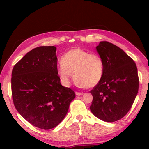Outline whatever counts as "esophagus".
Wrapping results in <instances>:
<instances>
[{
  "label": "esophagus",
  "instance_id": "1",
  "mask_svg": "<svg viewBox=\"0 0 149 149\" xmlns=\"http://www.w3.org/2000/svg\"><path fill=\"white\" fill-rule=\"evenodd\" d=\"M75 94H76L77 95H82L83 94V93H82V92H78V91H76V92H75Z\"/></svg>",
  "mask_w": 149,
  "mask_h": 149
}]
</instances>
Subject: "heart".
Listing matches in <instances>:
<instances>
[{"instance_id":"heart-1","label":"heart","mask_w":149,"mask_h":149,"mask_svg":"<svg viewBox=\"0 0 149 149\" xmlns=\"http://www.w3.org/2000/svg\"><path fill=\"white\" fill-rule=\"evenodd\" d=\"M61 82L70 85L72 73L79 87L91 88L100 82L104 74V61L97 54H89L80 48L71 49L62 58L57 68Z\"/></svg>"}]
</instances>
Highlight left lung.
Wrapping results in <instances>:
<instances>
[{"label":"left lung","mask_w":149,"mask_h":149,"mask_svg":"<svg viewBox=\"0 0 149 149\" xmlns=\"http://www.w3.org/2000/svg\"><path fill=\"white\" fill-rule=\"evenodd\" d=\"M104 61V74L90 93V110L98 119L114 122L123 118L131 109L139 86L137 67L126 53L107 41L96 47Z\"/></svg>","instance_id":"obj_1"}]
</instances>
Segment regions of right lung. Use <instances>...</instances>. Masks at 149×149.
Masks as SVG:
<instances>
[{
    "label": "right lung",
    "instance_id": "add662e5",
    "mask_svg": "<svg viewBox=\"0 0 149 149\" xmlns=\"http://www.w3.org/2000/svg\"><path fill=\"white\" fill-rule=\"evenodd\" d=\"M56 49L54 46L34 48L12 70V97L15 109L26 121L40 129L56 127L75 98L74 91L61 85Z\"/></svg>",
    "mask_w": 149,
    "mask_h": 149
}]
</instances>
